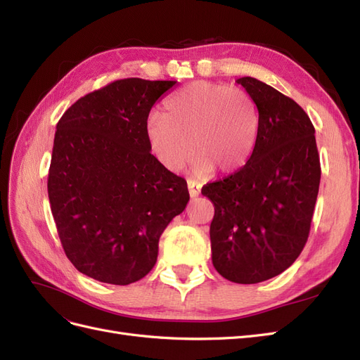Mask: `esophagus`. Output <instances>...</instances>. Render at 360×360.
<instances>
[{"label":"esophagus","instance_id":"34e87169","mask_svg":"<svg viewBox=\"0 0 360 360\" xmlns=\"http://www.w3.org/2000/svg\"><path fill=\"white\" fill-rule=\"evenodd\" d=\"M188 189H189V193H191L192 198L198 197L200 192H201V183L189 179V180H188Z\"/></svg>","mask_w":360,"mask_h":360}]
</instances>
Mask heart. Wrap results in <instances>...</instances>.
<instances>
[{
	"instance_id": "b5f03b06",
	"label": "heart",
	"mask_w": 360,
	"mask_h": 360,
	"mask_svg": "<svg viewBox=\"0 0 360 360\" xmlns=\"http://www.w3.org/2000/svg\"><path fill=\"white\" fill-rule=\"evenodd\" d=\"M257 132L258 112L249 94L204 81L171 94L162 114H151L146 127L148 148L163 168H183L195 150L198 159L192 171L198 177L214 168L231 174L246 165Z\"/></svg>"
}]
</instances>
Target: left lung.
Listing matches in <instances>:
<instances>
[{
    "mask_svg": "<svg viewBox=\"0 0 360 360\" xmlns=\"http://www.w3.org/2000/svg\"><path fill=\"white\" fill-rule=\"evenodd\" d=\"M258 110L246 165L205 184L214 205L212 261L236 284H257L287 270L308 240L321 168L315 129L290 97L250 76L236 81Z\"/></svg>",
    "mask_w": 360,
    "mask_h": 360,
    "instance_id": "left-lung-1",
    "label": "left lung"
}]
</instances>
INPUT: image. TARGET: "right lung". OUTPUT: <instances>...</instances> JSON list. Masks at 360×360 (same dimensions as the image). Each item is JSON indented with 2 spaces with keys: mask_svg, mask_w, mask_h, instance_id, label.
<instances>
[{
  "mask_svg": "<svg viewBox=\"0 0 360 360\" xmlns=\"http://www.w3.org/2000/svg\"><path fill=\"white\" fill-rule=\"evenodd\" d=\"M177 81L118 79L76 101L57 123L48 195L81 274L112 285L143 279L159 238L189 201L188 183L150 153L151 106Z\"/></svg>",
  "mask_w": 360,
  "mask_h": 360,
  "instance_id": "add662e5",
  "label": "right lung"
}]
</instances>
